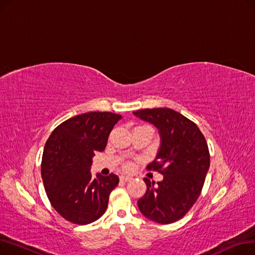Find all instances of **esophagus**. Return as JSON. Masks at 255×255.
<instances>
[{
  "label": "esophagus",
  "mask_w": 255,
  "mask_h": 255,
  "mask_svg": "<svg viewBox=\"0 0 255 255\" xmlns=\"http://www.w3.org/2000/svg\"><path fill=\"white\" fill-rule=\"evenodd\" d=\"M120 180L121 181H123V182H129V181H131L132 180V178H130V177H125V176H122L120 178Z\"/></svg>",
  "instance_id": "esophagus-1"
}]
</instances>
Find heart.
<instances>
[{
	"label": "heart",
	"instance_id": "obj_1",
	"mask_svg": "<svg viewBox=\"0 0 255 255\" xmlns=\"http://www.w3.org/2000/svg\"><path fill=\"white\" fill-rule=\"evenodd\" d=\"M131 166H132V165H131V163H127V164L125 165V168H126V169H130V168H131Z\"/></svg>",
	"mask_w": 255,
	"mask_h": 255
}]
</instances>
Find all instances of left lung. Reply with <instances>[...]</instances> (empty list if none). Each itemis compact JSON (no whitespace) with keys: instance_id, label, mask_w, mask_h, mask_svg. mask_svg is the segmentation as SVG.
<instances>
[{"instance_id":"1","label":"left lung","mask_w":255,"mask_h":255,"mask_svg":"<svg viewBox=\"0 0 255 255\" xmlns=\"http://www.w3.org/2000/svg\"><path fill=\"white\" fill-rule=\"evenodd\" d=\"M154 124L161 136L158 155L146 169L161 173L163 180L144 178L146 191L137 205L142 215L161 224L183 218L202 192L210 167L207 140L191 120L170 109H145L133 113Z\"/></svg>"}]
</instances>
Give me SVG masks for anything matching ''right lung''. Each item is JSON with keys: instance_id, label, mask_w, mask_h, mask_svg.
Returning a JSON list of instances; mask_svg holds the SVG:
<instances>
[{"instance_id": "obj_1", "label": "right lung", "mask_w": 255, "mask_h": 255, "mask_svg": "<svg viewBox=\"0 0 255 255\" xmlns=\"http://www.w3.org/2000/svg\"><path fill=\"white\" fill-rule=\"evenodd\" d=\"M122 116L91 112L66 120L51 132L42 155L41 176L50 205L67 221L78 225L99 219L107 209L118 176L92 177V157L104 151Z\"/></svg>"}]
</instances>
